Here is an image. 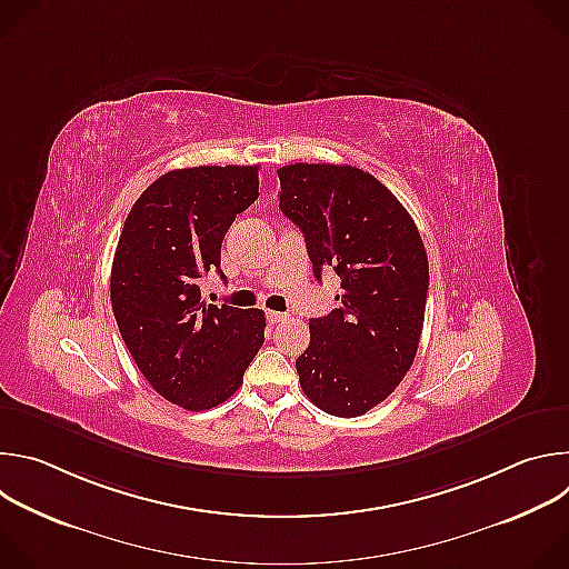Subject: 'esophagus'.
Wrapping results in <instances>:
<instances>
[{"mask_svg":"<svg viewBox=\"0 0 569 569\" xmlns=\"http://www.w3.org/2000/svg\"><path fill=\"white\" fill-rule=\"evenodd\" d=\"M266 315H268V321H270V323H279V321H286V319H288V315H286V312H279V310H268Z\"/></svg>","mask_w":569,"mask_h":569,"instance_id":"esophagus-1","label":"esophagus"}]
</instances>
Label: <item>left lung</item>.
I'll return each instance as SVG.
<instances>
[{"label":"left lung","instance_id":"1","mask_svg":"<svg viewBox=\"0 0 569 569\" xmlns=\"http://www.w3.org/2000/svg\"><path fill=\"white\" fill-rule=\"evenodd\" d=\"M279 207L306 238L315 279H342L340 308L310 319L295 367L319 410L353 419L382 402L410 371L428 299V254L396 196L371 173L336 164L277 171Z\"/></svg>","mask_w":569,"mask_h":569}]
</instances>
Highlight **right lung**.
<instances>
[{"label":"right lung","mask_w":569,"mask_h":569,"mask_svg":"<svg viewBox=\"0 0 569 569\" xmlns=\"http://www.w3.org/2000/svg\"><path fill=\"white\" fill-rule=\"evenodd\" d=\"M259 198V167H196L157 178L132 204L112 261L121 338L152 389L184 410L224 402L263 347L266 315L200 301L204 272L240 211Z\"/></svg>","instance_id":"add662e5"}]
</instances>
